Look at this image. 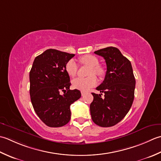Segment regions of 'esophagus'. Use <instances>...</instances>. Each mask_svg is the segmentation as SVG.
I'll return each mask as SVG.
<instances>
[{
	"label": "esophagus",
	"instance_id": "1",
	"mask_svg": "<svg viewBox=\"0 0 161 161\" xmlns=\"http://www.w3.org/2000/svg\"><path fill=\"white\" fill-rule=\"evenodd\" d=\"M85 94V92H84V91H81V95H82V96H84Z\"/></svg>",
	"mask_w": 161,
	"mask_h": 161
}]
</instances>
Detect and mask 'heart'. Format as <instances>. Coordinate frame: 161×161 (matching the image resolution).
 Returning a JSON list of instances; mask_svg holds the SVG:
<instances>
[{
	"label": "heart",
	"mask_w": 161,
	"mask_h": 161,
	"mask_svg": "<svg viewBox=\"0 0 161 161\" xmlns=\"http://www.w3.org/2000/svg\"><path fill=\"white\" fill-rule=\"evenodd\" d=\"M79 62L82 64H85L90 67L88 75L91 76L87 78H77L72 80V87L75 89L81 91H87L97 83V77L92 74L101 76L103 74V69L99 66V60L92 55H85L79 58ZM67 73L69 76L74 77L76 75L78 66L74 59L69 60L65 66Z\"/></svg>",
	"instance_id": "b5f03b06"
}]
</instances>
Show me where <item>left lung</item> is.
Wrapping results in <instances>:
<instances>
[{
	"label": "left lung",
	"mask_w": 161,
	"mask_h": 161,
	"mask_svg": "<svg viewBox=\"0 0 161 161\" xmlns=\"http://www.w3.org/2000/svg\"><path fill=\"white\" fill-rule=\"evenodd\" d=\"M94 53L105 59L107 71L103 83L96 88L101 94L92 93L91 117L98 126H113L123 119L132 106L136 79L130 62L117 48L107 47ZM102 93L104 99L101 98Z\"/></svg>",
	"instance_id": "left-lung-1"
}]
</instances>
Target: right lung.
<instances>
[{
  "instance_id": "add662e5",
  "label": "right lung",
  "mask_w": 161,
  "mask_h": 161,
  "mask_svg": "<svg viewBox=\"0 0 161 161\" xmlns=\"http://www.w3.org/2000/svg\"><path fill=\"white\" fill-rule=\"evenodd\" d=\"M74 55L50 48L36 57L32 64L29 75L31 102L48 126L60 127L69 122L71 104L81 97L78 90L69 89L70 78L65 69Z\"/></svg>"
}]
</instances>
